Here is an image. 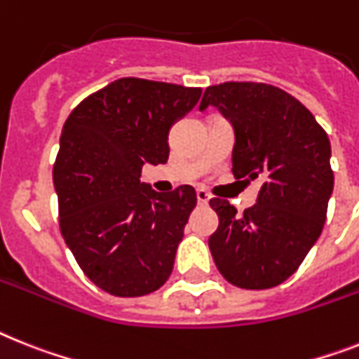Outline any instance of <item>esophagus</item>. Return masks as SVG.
<instances>
[{
  "mask_svg": "<svg viewBox=\"0 0 359 359\" xmlns=\"http://www.w3.org/2000/svg\"><path fill=\"white\" fill-rule=\"evenodd\" d=\"M197 201L198 204H208V201H210V194H208L206 189L203 188L197 189Z\"/></svg>",
  "mask_w": 359,
  "mask_h": 359,
  "instance_id": "1",
  "label": "esophagus"
}]
</instances>
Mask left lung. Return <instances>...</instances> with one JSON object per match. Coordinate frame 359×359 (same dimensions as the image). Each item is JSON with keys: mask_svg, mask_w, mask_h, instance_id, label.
I'll use <instances>...</instances> for the list:
<instances>
[{"mask_svg": "<svg viewBox=\"0 0 359 359\" xmlns=\"http://www.w3.org/2000/svg\"><path fill=\"white\" fill-rule=\"evenodd\" d=\"M213 105L236 129V179L261 180L257 203L243 215L212 198L219 228L210 236L219 272L246 290L287 281L321 236L332 195L330 142L314 114L279 87L224 82L208 87L198 109Z\"/></svg>", "mask_w": 359, "mask_h": 359, "instance_id": "1", "label": "left lung"}]
</instances>
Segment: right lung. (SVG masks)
Wrapping results in <instances>:
<instances>
[{
	"label": "right lung",
	"mask_w": 359,
	"mask_h": 359,
	"mask_svg": "<svg viewBox=\"0 0 359 359\" xmlns=\"http://www.w3.org/2000/svg\"><path fill=\"white\" fill-rule=\"evenodd\" d=\"M201 87L120 78L72 109L53 170L60 231L89 279L111 296L138 297L168 281L197 194H156L144 164H165L171 126Z\"/></svg>",
	"instance_id": "add662e5"
}]
</instances>
